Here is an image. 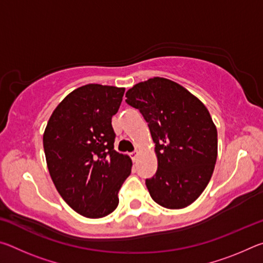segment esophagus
I'll return each instance as SVG.
<instances>
[{
	"instance_id": "1",
	"label": "esophagus",
	"mask_w": 263,
	"mask_h": 263,
	"mask_svg": "<svg viewBox=\"0 0 263 263\" xmlns=\"http://www.w3.org/2000/svg\"><path fill=\"white\" fill-rule=\"evenodd\" d=\"M130 155H131V158H132V160H133V161H136V160H137V158H138V155H139V152H138V151H136V152H133V153H131Z\"/></svg>"
}]
</instances>
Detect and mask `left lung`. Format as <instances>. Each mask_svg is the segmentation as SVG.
<instances>
[{
  "label": "left lung",
  "mask_w": 263,
  "mask_h": 263,
  "mask_svg": "<svg viewBox=\"0 0 263 263\" xmlns=\"http://www.w3.org/2000/svg\"><path fill=\"white\" fill-rule=\"evenodd\" d=\"M125 96L144 116L155 142L158 171L146 180L151 197L163 208H186L215 169L218 139L210 112L184 87L164 78L137 83Z\"/></svg>",
  "instance_id": "1"
}]
</instances>
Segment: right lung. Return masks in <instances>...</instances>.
<instances>
[{
  "instance_id": "right-lung-1",
  "label": "right lung",
  "mask_w": 263,
  "mask_h": 263,
  "mask_svg": "<svg viewBox=\"0 0 263 263\" xmlns=\"http://www.w3.org/2000/svg\"><path fill=\"white\" fill-rule=\"evenodd\" d=\"M125 88L90 83L75 89L53 111L43 136L51 179L68 205L87 218L118 206L132 160L114 149L111 118Z\"/></svg>"
}]
</instances>
